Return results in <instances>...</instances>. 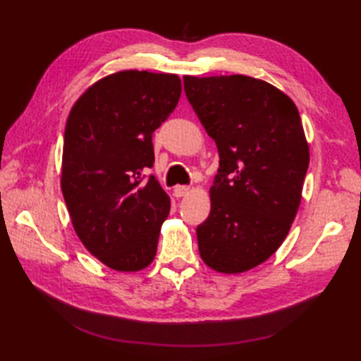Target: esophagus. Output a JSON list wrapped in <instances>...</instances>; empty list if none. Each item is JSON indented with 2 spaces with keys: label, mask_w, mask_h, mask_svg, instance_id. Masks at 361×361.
<instances>
[{
  "label": "esophagus",
  "mask_w": 361,
  "mask_h": 361,
  "mask_svg": "<svg viewBox=\"0 0 361 361\" xmlns=\"http://www.w3.org/2000/svg\"><path fill=\"white\" fill-rule=\"evenodd\" d=\"M190 192V188L189 186H175L173 188V195L176 198H181V197H186Z\"/></svg>",
  "instance_id": "esophagus-1"
}]
</instances>
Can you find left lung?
Instances as JSON below:
<instances>
[{
  "label": "left lung",
  "mask_w": 361,
  "mask_h": 361,
  "mask_svg": "<svg viewBox=\"0 0 361 361\" xmlns=\"http://www.w3.org/2000/svg\"><path fill=\"white\" fill-rule=\"evenodd\" d=\"M183 82L220 155L198 251L214 271H248L278 251L301 203L310 159L301 116L286 93L250 75Z\"/></svg>",
  "instance_id": "1"
}]
</instances>
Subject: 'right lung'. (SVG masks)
Here are the masks:
<instances>
[{"label":"right lung","mask_w":361,"mask_h":361,"mask_svg":"<svg viewBox=\"0 0 361 361\" xmlns=\"http://www.w3.org/2000/svg\"><path fill=\"white\" fill-rule=\"evenodd\" d=\"M181 94L176 74L126 70L99 79L68 114L60 188L75 234L111 270L132 273L157 255L171 198L155 176L152 135Z\"/></svg>","instance_id":"obj_1"}]
</instances>
